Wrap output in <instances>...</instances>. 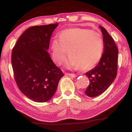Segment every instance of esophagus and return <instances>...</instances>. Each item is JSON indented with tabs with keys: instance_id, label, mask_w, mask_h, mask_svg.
Returning <instances> with one entry per match:
<instances>
[{
	"instance_id": "34e87169",
	"label": "esophagus",
	"mask_w": 132,
	"mask_h": 132,
	"mask_svg": "<svg viewBox=\"0 0 132 132\" xmlns=\"http://www.w3.org/2000/svg\"><path fill=\"white\" fill-rule=\"evenodd\" d=\"M65 75H67V76H71V77H75L77 76V75L74 74V73H66Z\"/></svg>"
}]
</instances>
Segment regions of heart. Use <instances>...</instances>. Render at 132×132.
Returning a JSON list of instances; mask_svg holds the SVG:
<instances>
[{"mask_svg":"<svg viewBox=\"0 0 132 132\" xmlns=\"http://www.w3.org/2000/svg\"><path fill=\"white\" fill-rule=\"evenodd\" d=\"M51 50L52 59L57 65L62 64L68 51L70 57L67 67L87 70L100 61L104 50L103 38L101 33L91 29H67L59 33V39H53Z\"/></svg>","mask_w":132,"mask_h":132,"instance_id":"obj_1","label":"heart"}]
</instances>
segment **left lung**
<instances>
[{"instance_id":"8db88e82","label":"left lung","mask_w":132,"mask_h":132,"mask_svg":"<svg viewBox=\"0 0 132 132\" xmlns=\"http://www.w3.org/2000/svg\"><path fill=\"white\" fill-rule=\"evenodd\" d=\"M99 27L103 36V53L97 65L85 73L90 80L85 94L90 97L103 93L114 80L118 72V47L107 30Z\"/></svg>"}]
</instances>
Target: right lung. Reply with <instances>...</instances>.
Segmentation results:
<instances>
[{"label": "right lung", "instance_id": "add662e5", "mask_svg": "<svg viewBox=\"0 0 132 132\" xmlns=\"http://www.w3.org/2000/svg\"><path fill=\"white\" fill-rule=\"evenodd\" d=\"M57 26L56 23L30 27L22 33L12 50L14 80L21 92L34 102L51 99L64 76L47 52L52 33Z\"/></svg>", "mask_w": 132, "mask_h": 132}]
</instances>
